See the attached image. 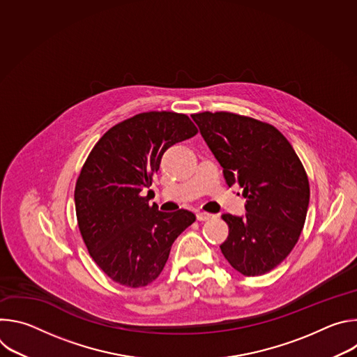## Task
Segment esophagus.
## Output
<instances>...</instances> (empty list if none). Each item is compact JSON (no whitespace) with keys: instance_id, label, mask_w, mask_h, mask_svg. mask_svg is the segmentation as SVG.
Wrapping results in <instances>:
<instances>
[{"instance_id":"esophagus-1","label":"esophagus","mask_w":357,"mask_h":357,"mask_svg":"<svg viewBox=\"0 0 357 357\" xmlns=\"http://www.w3.org/2000/svg\"><path fill=\"white\" fill-rule=\"evenodd\" d=\"M215 218H216L215 215H212V213H208V212H202V211H199V212L196 213V219H197V220H200V222L211 220V219H215Z\"/></svg>"}]
</instances>
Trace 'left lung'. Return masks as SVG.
I'll use <instances>...</instances> for the list:
<instances>
[{"label":"left lung","mask_w":357,"mask_h":357,"mask_svg":"<svg viewBox=\"0 0 357 357\" xmlns=\"http://www.w3.org/2000/svg\"><path fill=\"white\" fill-rule=\"evenodd\" d=\"M223 168L229 186L243 188L245 215H223L225 259L243 275H263L296 244L310 205V182L288 139L273 126L227 112L192 114Z\"/></svg>","instance_id":"1"}]
</instances>
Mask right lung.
Wrapping results in <instances>:
<instances>
[{"label":"right lung","mask_w":357,"mask_h":357,"mask_svg":"<svg viewBox=\"0 0 357 357\" xmlns=\"http://www.w3.org/2000/svg\"><path fill=\"white\" fill-rule=\"evenodd\" d=\"M185 114L149 112L112 127L89 154L75 188L80 234L94 263L113 281L139 288L164 270L176 237L195 222L149 203L164 152L193 137Z\"/></svg>","instance_id":"obj_1"}]
</instances>
